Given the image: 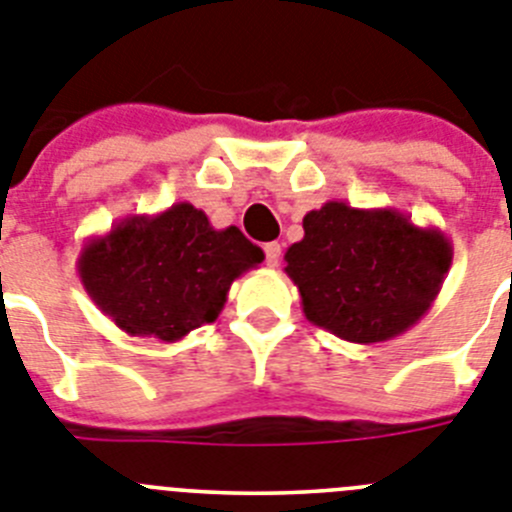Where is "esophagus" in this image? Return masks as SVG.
Instances as JSON below:
<instances>
[{
	"label": "esophagus",
	"mask_w": 512,
	"mask_h": 512,
	"mask_svg": "<svg viewBox=\"0 0 512 512\" xmlns=\"http://www.w3.org/2000/svg\"><path fill=\"white\" fill-rule=\"evenodd\" d=\"M280 252H283V250H280L278 242H267V245H265V262H267V265H270V267L278 265Z\"/></svg>",
	"instance_id": "obj_1"
}]
</instances>
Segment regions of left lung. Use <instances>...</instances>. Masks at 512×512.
<instances>
[{"label":"left lung","instance_id":"8db88e82","mask_svg":"<svg viewBox=\"0 0 512 512\" xmlns=\"http://www.w3.org/2000/svg\"><path fill=\"white\" fill-rule=\"evenodd\" d=\"M451 242L398 209L326 201L303 216V239L285 252V273L306 319L344 342L375 344L411 329L439 296Z\"/></svg>","mask_w":512,"mask_h":512}]
</instances>
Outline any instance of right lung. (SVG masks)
<instances>
[{
  "instance_id": "right-lung-1",
  "label": "right lung",
  "mask_w": 512,
  "mask_h": 512,
  "mask_svg": "<svg viewBox=\"0 0 512 512\" xmlns=\"http://www.w3.org/2000/svg\"><path fill=\"white\" fill-rule=\"evenodd\" d=\"M265 260L237 227L214 229L188 201L160 214H130L78 255L91 301L124 334L181 342L222 313L242 273Z\"/></svg>"
}]
</instances>
